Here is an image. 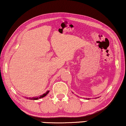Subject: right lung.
Here are the masks:
<instances>
[{
	"instance_id": "1",
	"label": "right lung",
	"mask_w": 126,
	"mask_h": 126,
	"mask_svg": "<svg viewBox=\"0 0 126 126\" xmlns=\"http://www.w3.org/2000/svg\"><path fill=\"white\" fill-rule=\"evenodd\" d=\"M48 92H49V90H48V91H47V92H46V93H44L43 94H42V96H40V97H33L30 98V99H31V100H38L39 98H43V97H44L46 96L47 94L48 93Z\"/></svg>"
}]
</instances>
